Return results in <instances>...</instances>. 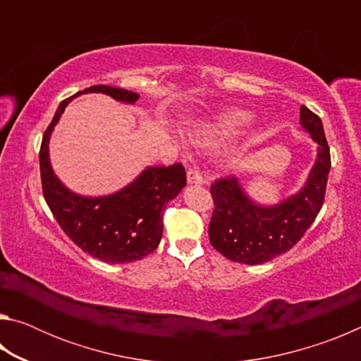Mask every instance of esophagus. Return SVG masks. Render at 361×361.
Returning a JSON list of instances; mask_svg holds the SVG:
<instances>
[{"mask_svg":"<svg viewBox=\"0 0 361 361\" xmlns=\"http://www.w3.org/2000/svg\"><path fill=\"white\" fill-rule=\"evenodd\" d=\"M186 176H188V183H189V185H204V183H205L204 176L200 175L199 170L194 169V167H189V169H188Z\"/></svg>","mask_w":361,"mask_h":361,"instance_id":"34e87169","label":"esophagus"}]
</instances>
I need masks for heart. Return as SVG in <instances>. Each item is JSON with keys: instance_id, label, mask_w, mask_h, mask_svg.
<instances>
[{"instance_id": "b5f03b06", "label": "heart", "mask_w": 361, "mask_h": 361, "mask_svg": "<svg viewBox=\"0 0 361 361\" xmlns=\"http://www.w3.org/2000/svg\"><path fill=\"white\" fill-rule=\"evenodd\" d=\"M252 119L253 116L242 111V109H228V111L219 113L210 119L189 126L188 135L194 145L213 148V146H218L242 132L252 124Z\"/></svg>"}]
</instances>
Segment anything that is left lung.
Returning <instances> with one entry per match:
<instances>
[{"label":"left lung","instance_id":"1","mask_svg":"<svg viewBox=\"0 0 361 361\" xmlns=\"http://www.w3.org/2000/svg\"><path fill=\"white\" fill-rule=\"evenodd\" d=\"M299 122L319 145L317 159L304 186L276 205H259L243 191L239 178L226 176L210 188L213 204L210 243L224 258L242 264H262L288 252L315 221L325 200L331 169L322 119L301 106Z\"/></svg>","mask_w":361,"mask_h":361}]
</instances>
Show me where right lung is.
<instances>
[{"instance_id":"1","label":"right lung","mask_w":361,"mask_h":361,"mask_svg":"<svg viewBox=\"0 0 361 361\" xmlns=\"http://www.w3.org/2000/svg\"><path fill=\"white\" fill-rule=\"evenodd\" d=\"M99 92L133 105L138 94L111 85H92L60 103L42 135L39 169L42 194L60 228L82 252L111 264L138 261L154 252L162 237V212L186 186L181 164L148 167L121 191L89 197L70 191L49 161V140L68 103L81 94Z\"/></svg>"}]
</instances>
